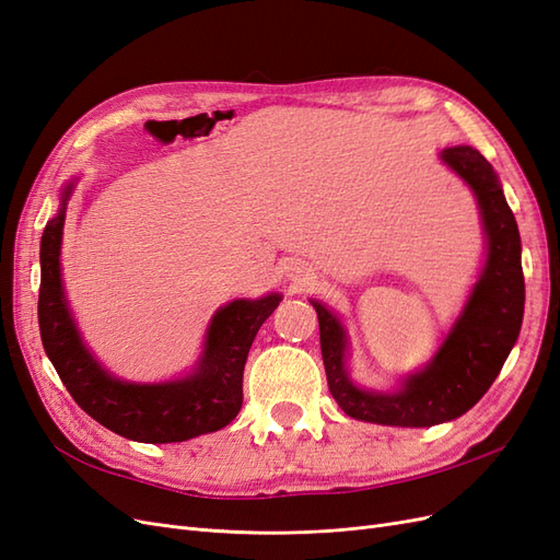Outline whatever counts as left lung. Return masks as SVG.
Listing matches in <instances>:
<instances>
[{
	"label": "left lung",
	"instance_id": "obj_1",
	"mask_svg": "<svg viewBox=\"0 0 560 560\" xmlns=\"http://www.w3.org/2000/svg\"><path fill=\"white\" fill-rule=\"evenodd\" d=\"M439 161L477 198L486 259L460 315L432 360L401 376L393 389L360 385L348 371L350 336L346 325L325 303L311 299L319 319L329 393L354 420L393 428H432L460 418L493 385L521 331L525 303L521 235L500 177L493 165L467 144L442 149Z\"/></svg>",
	"mask_w": 560,
	"mask_h": 560
}]
</instances>
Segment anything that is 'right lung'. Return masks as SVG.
Returning <instances> with one entry per match:
<instances>
[{
  "mask_svg": "<svg viewBox=\"0 0 560 560\" xmlns=\"http://www.w3.org/2000/svg\"><path fill=\"white\" fill-rule=\"evenodd\" d=\"M74 186L77 179L60 189V208L46 222L39 249L42 343L67 393L100 425L142 444L186 442L226 428L243 406V371L254 336L278 308L282 294L233 299L217 308L186 376L163 383L116 378L83 343L65 296L60 247L67 200Z\"/></svg>",
  "mask_w": 560,
  "mask_h": 560,
  "instance_id": "1",
  "label": "right lung"
}]
</instances>
